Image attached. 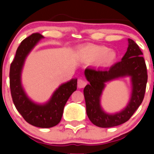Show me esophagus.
<instances>
[{
  "instance_id": "1",
  "label": "esophagus",
  "mask_w": 154,
  "mask_h": 154,
  "mask_svg": "<svg viewBox=\"0 0 154 154\" xmlns=\"http://www.w3.org/2000/svg\"><path fill=\"white\" fill-rule=\"evenodd\" d=\"M86 85V83L84 80H83V79L81 78H79L78 80H77V86H78V88H83V87H85Z\"/></svg>"
}]
</instances>
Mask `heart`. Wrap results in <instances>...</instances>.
<instances>
[{
	"label": "heart",
	"instance_id": "heart-1",
	"mask_svg": "<svg viewBox=\"0 0 154 154\" xmlns=\"http://www.w3.org/2000/svg\"><path fill=\"white\" fill-rule=\"evenodd\" d=\"M82 54L89 60L99 59L100 65L103 66L111 65L117 58V54L113 50H108L104 46H91L83 50Z\"/></svg>",
	"mask_w": 154,
	"mask_h": 154
}]
</instances>
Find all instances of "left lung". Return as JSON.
I'll use <instances>...</instances> for the list:
<instances>
[{"label": "left lung", "instance_id": "1", "mask_svg": "<svg viewBox=\"0 0 154 154\" xmlns=\"http://www.w3.org/2000/svg\"><path fill=\"white\" fill-rule=\"evenodd\" d=\"M127 51L122 61L109 69L87 68L85 76L89 84L83 90L86 113L91 123L99 127H112L122 125L129 120L142 103L147 81V67L142 51L133 39L128 38ZM129 75L131 78L132 94L128 106L119 113L108 114L102 109L100 96L105 83Z\"/></svg>", "mask_w": 154, "mask_h": 154}]
</instances>
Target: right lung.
<instances>
[{
    "label": "right lung",
    "mask_w": 154,
    "mask_h": 154,
    "mask_svg": "<svg viewBox=\"0 0 154 154\" xmlns=\"http://www.w3.org/2000/svg\"><path fill=\"white\" fill-rule=\"evenodd\" d=\"M43 37L40 33L35 32L21 42L11 63L10 86L14 105L24 120L35 127L50 128L57 125L61 121L66 102L77 90V80L72 79L62 84L45 104H37L29 100L21 86V71L27 56Z\"/></svg>",
    "instance_id": "obj_1"
}]
</instances>
